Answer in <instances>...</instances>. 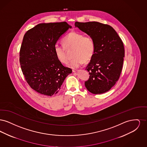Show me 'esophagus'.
<instances>
[{
    "mask_svg": "<svg viewBox=\"0 0 147 147\" xmlns=\"http://www.w3.org/2000/svg\"><path fill=\"white\" fill-rule=\"evenodd\" d=\"M72 71H73V73H76V72L78 71V70H77V69H73V70H72Z\"/></svg>",
    "mask_w": 147,
    "mask_h": 147,
    "instance_id": "esophagus-1",
    "label": "esophagus"
}]
</instances>
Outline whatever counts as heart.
Here are the masks:
<instances>
[{"label": "heart", "mask_w": 147, "mask_h": 147, "mask_svg": "<svg viewBox=\"0 0 147 147\" xmlns=\"http://www.w3.org/2000/svg\"><path fill=\"white\" fill-rule=\"evenodd\" d=\"M63 45L56 44L54 51L57 58L62 63L68 62L66 49L74 47L73 56L68 66L71 68H77L81 66L84 62H88L93 57L95 51V43L90 36L71 31L63 40Z\"/></svg>", "instance_id": "heart-1"}]
</instances>
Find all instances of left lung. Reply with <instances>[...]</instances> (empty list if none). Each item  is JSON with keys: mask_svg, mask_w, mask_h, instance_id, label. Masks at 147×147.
I'll return each mask as SVG.
<instances>
[{"mask_svg": "<svg viewBox=\"0 0 147 147\" xmlns=\"http://www.w3.org/2000/svg\"><path fill=\"white\" fill-rule=\"evenodd\" d=\"M75 26L91 36L95 43L94 55L85 69L90 76L85 86L92 94L105 93L120 76L125 57L123 43L109 25L96 21L76 22Z\"/></svg>", "mask_w": 147, "mask_h": 147, "instance_id": "left-lung-1", "label": "left lung"}]
</instances>
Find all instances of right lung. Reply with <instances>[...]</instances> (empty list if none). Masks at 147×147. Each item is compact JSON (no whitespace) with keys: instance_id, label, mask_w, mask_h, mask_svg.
Returning <instances> with one entry per match:
<instances>
[{"instance_id":"right-lung-1","label":"right lung","mask_w":147,"mask_h":147,"mask_svg":"<svg viewBox=\"0 0 147 147\" xmlns=\"http://www.w3.org/2000/svg\"><path fill=\"white\" fill-rule=\"evenodd\" d=\"M71 26L66 22L42 23L24 35L20 51V63L30 87L47 96L56 94L72 70L57 58L54 47Z\"/></svg>"}]
</instances>
